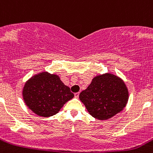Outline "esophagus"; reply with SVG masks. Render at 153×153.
I'll list each match as a JSON object with an SVG mask.
<instances>
[{"mask_svg":"<svg viewBox=\"0 0 153 153\" xmlns=\"http://www.w3.org/2000/svg\"><path fill=\"white\" fill-rule=\"evenodd\" d=\"M78 97H79V93H75V98H78Z\"/></svg>","mask_w":153,"mask_h":153,"instance_id":"34e87169","label":"esophagus"}]
</instances>
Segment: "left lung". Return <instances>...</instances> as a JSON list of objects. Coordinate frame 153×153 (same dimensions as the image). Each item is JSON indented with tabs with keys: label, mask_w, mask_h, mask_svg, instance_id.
Listing matches in <instances>:
<instances>
[{
	"label": "left lung",
	"mask_w": 153,
	"mask_h": 153,
	"mask_svg": "<svg viewBox=\"0 0 153 153\" xmlns=\"http://www.w3.org/2000/svg\"><path fill=\"white\" fill-rule=\"evenodd\" d=\"M128 98L125 81L110 72L94 77L88 88L79 94L90 115L98 120H108L122 112Z\"/></svg>",
	"instance_id": "left-lung-1"
}]
</instances>
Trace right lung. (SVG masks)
<instances>
[{"label": "right lung", "mask_w": 153, "mask_h": 153, "mask_svg": "<svg viewBox=\"0 0 153 153\" xmlns=\"http://www.w3.org/2000/svg\"><path fill=\"white\" fill-rule=\"evenodd\" d=\"M22 97L28 109L46 118L58 113L64 104L74 97V94L62 83L59 75L41 72L25 82Z\"/></svg>", "instance_id": "right-lung-1"}]
</instances>
